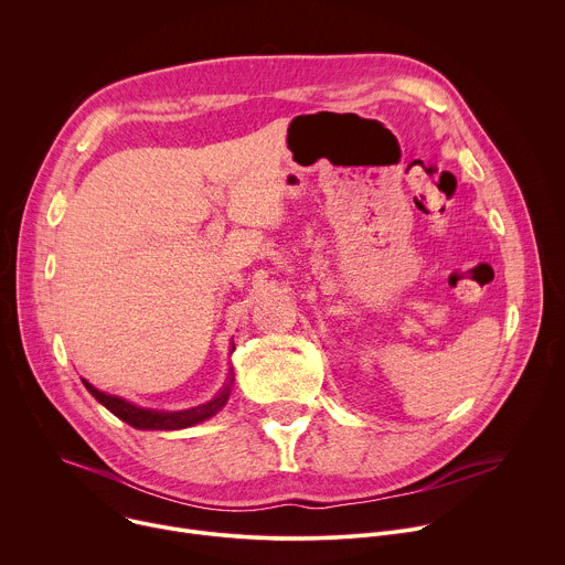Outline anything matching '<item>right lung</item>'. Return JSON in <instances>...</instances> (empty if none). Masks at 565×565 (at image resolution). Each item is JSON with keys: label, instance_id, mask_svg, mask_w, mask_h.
I'll return each mask as SVG.
<instances>
[{"label": "right lung", "instance_id": "obj_1", "mask_svg": "<svg viewBox=\"0 0 565 565\" xmlns=\"http://www.w3.org/2000/svg\"><path fill=\"white\" fill-rule=\"evenodd\" d=\"M83 382H85L87 391L100 402V405H105L114 416H118L127 425H131L136 429H158V431L185 429V427H192V425L203 423L205 418L214 416L225 405V399L230 395V386H232V377H230L227 384L223 386V391L212 402H207V405H201V407H194V409H188V412L166 414V412H151V409L129 405L127 399H122L118 395H107V393L98 391L96 386H92L87 380H83Z\"/></svg>", "mask_w": 565, "mask_h": 565}]
</instances>
